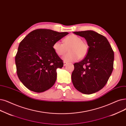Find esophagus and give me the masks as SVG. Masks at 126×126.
<instances>
[{"label":"esophagus","mask_w":126,"mask_h":126,"mask_svg":"<svg viewBox=\"0 0 126 126\" xmlns=\"http://www.w3.org/2000/svg\"><path fill=\"white\" fill-rule=\"evenodd\" d=\"M68 64V63L67 62H64V66H66V65Z\"/></svg>","instance_id":"esophagus-1"}]
</instances>
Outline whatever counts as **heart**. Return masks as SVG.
Segmentation results:
<instances>
[{"label":"heart","instance_id":"obj_1","mask_svg":"<svg viewBox=\"0 0 126 126\" xmlns=\"http://www.w3.org/2000/svg\"><path fill=\"white\" fill-rule=\"evenodd\" d=\"M53 50L58 56H62L67 51L68 53L63 57L65 62H74L79 58H84L89 51V46L86 43L82 42L81 38L75 34H70L64 39V43L56 41L53 45Z\"/></svg>","mask_w":126,"mask_h":126}]
</instances>
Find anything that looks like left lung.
<instances>
[{
    "label": "left lung",
    "mask_w": 126,
    "mask_h": 126,
    "mask_svg": "<svg viewBox=\"0 0 126 126\" xmlns=\"http://www.w3.org/2000/svg\"><path fill=\"white\" fill-rule=\"evenodd\" d=\"M73 33L84 37L89 47L85 58L74 64L72 82L82 93H95L105 86L112 73L114 52L107 38L95 31Z\"/></svg>",
    "instance_id": "1"
}]
</instances>
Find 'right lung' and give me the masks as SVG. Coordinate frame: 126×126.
Segmentation results:
<instances>
[{
  "instance_id": "1",
  "label": "right lung",
  "mask_w": 126,
  "mask_h": 126,
  "mask_svg": "<svg viewBox=\"0 0 126 126\" xmlns=\"http://www.w3.org/2000/svg\"><path fill=\"white\" fill-rule=\"evenodd\" d=\"M68 34L50 29L32 31L21 41L15 57L18 77L29 90L45 92L55 83L57 69L63 62L53 48L56 41Z\"/></svg>"
}]
</instances>
